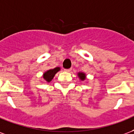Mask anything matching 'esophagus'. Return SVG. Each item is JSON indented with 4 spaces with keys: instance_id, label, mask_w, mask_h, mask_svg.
I'll use <instances>...</instances> for the list:
<instances>
[{
    "instance_id": "1",
    "label": "esophagus",
    "mask_w": 134,
    "mask_h": 134,
    "mask_svg": "<svg viewBox=\"0 0 134 134\" xmlns=\"http://www.w3.org/2000/svg\"><path fill=\"white\" fill-rule=\"evenodd\" d=\"M71 71H72V69H71V68H68V69H65V71H66V72H71Z\"/></svg>"
}]
</instances>
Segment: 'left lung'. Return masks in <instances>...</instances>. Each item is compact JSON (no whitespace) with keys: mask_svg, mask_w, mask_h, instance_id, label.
I'll return each instance as SVG.
<instances>
[{"mask_svg":"<svg viewBox=\"0 0 134 134\" xmlns=\"http://www.w3.org/2000/svg\"><path fill=\"white\" fill-rule=\"evenodd\" d=\"M79 76L80 79H81L82 81H83V80H84V79H86V76H85V74H83V73H79Z\"/></svg>","mask_w":134,"mask_h":134,"instance_id":"obj_1","label":"left lung"}]
</instances>
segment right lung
<instances>
[{"mask_svg": "<svg viewBox=\"0 0 134 134\" xmlns=\"http://www.w3.org/2000/svg\"><path fill=\"white\" fill-rule=\"evenodd\" d=\"M60 70V68H55L53 69H51V70H48V71H46L44 74H43V79L44 81L47 82H50L53 79V78L54 77L55 74L57 73L58 71Z\"/></svg>", "mask_w": 134, "mask_h": 134, "instance_id": "1", "label": "right lung"}]
</instances>
